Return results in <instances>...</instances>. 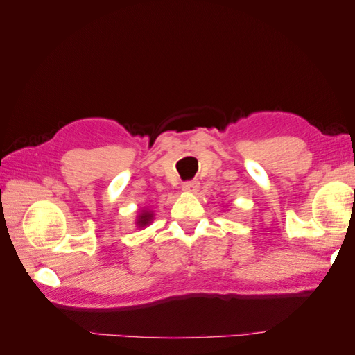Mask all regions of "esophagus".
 <instances>
[{"mask_svg": "<svg viewBox=\"0 0 355 355\" xmlns=\"http://www.w3.org/2000/svg\"><path fill=\"white\" fill-rule=\"evenodd\" d=\"M182 189H184L185 192H189V194H196V192L200 189L198 180H188V182H185L184 187H182Z\"/></svg>", "mask_w": 355, "mask_h": 355, "instance_id": "34e87169", "label": "esophagus"}]
</instances>
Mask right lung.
Segmentation results:
<instances>
[{
    "mask_svg": "<svg viewBox=\"0 0 355 355\" xmlns=\"http://www.w3.org/2000/svg\"><path fill=\"white\" fill-rule=\"evenodd\" d=\"M153 219H154V213H153V211H149V210H142L141 213H139L137 220H136L137 228L148 227V225L153 222Z\"/></svg>",
    "mask_w": 355,
    "mask_h": 355,
    "instance_id": "obj_1",
    "label": "right lung"
}]
</instances>
